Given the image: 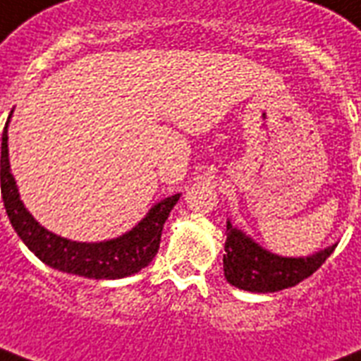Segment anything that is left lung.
<instances>
[{"label":"left lung","instance_id":"1","mask_svg":"<svg viewBox=\"0 0 361 361\" xmlns=\"http://www.w3.org/2000/svg\"><path fill=\"white\" fill-rule=\"evenodd\" d=\"M334 246H327L320 252L305 257H284L259 246L244 231L233 227L227 219V240H225L224 271L225 279L238 290L254 293H272L297 286L322 263L334 254Z\"/></svg>","mask_w":361,"mask_h":361}]
</instances>
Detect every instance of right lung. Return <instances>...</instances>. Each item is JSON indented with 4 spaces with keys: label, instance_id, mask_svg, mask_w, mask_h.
I'll use <instances>...</instances> for the list:
<instances>
[{
    "label": "right lung",
    "instance_id": "right-lung-1",
    "mask_svg": "<svg viewBox=\"0 0 361 361\" xmlns=\"http://www.w3.org/2000/svg\"><path fill=\"white\" fill-rule=\"evenodd\" d=\"M11 115L1 136V197L11 225L27 250L35 257H39L45 265L56 271L92 280L125 279L149 265L159 252L162 227L174 204L180 200V192L157 202L142 221H137V225L117 238L102 242H77L54 235L26 210V206L20 200L15 176L11 174L9 145H7Z\"/></svg>",
    "mask_w": 361,
    "mask_h": 361
}]
</instances>
